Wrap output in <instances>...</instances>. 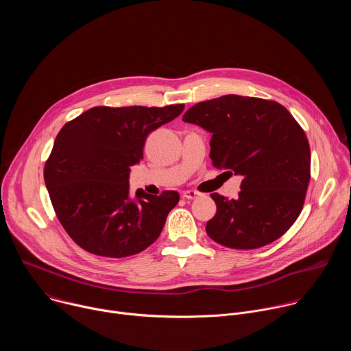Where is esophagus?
Segmentation results:
<instances>
[{"label":"esophagus","mask_w":351,"mask_h":351,"mask_svg":"<svg viewBox=\"0 0 351 351\" xmlns=\"http://www.w3.org/2000/svg\"><path fill=\"white\" fill-rule=\"evenodd\" d=\"M202 195H203V193H199V191H197V190H184V191H183V197H184L186 199H195V198L202 197Z\"/></svg>","instance_id":"obj_1"}]
</instances>
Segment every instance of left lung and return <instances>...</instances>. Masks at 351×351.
Listing matches in <instances>:
<instances>
[{
  "label": "left lung",
  "mask_w": 351,
  "mask_h": 351,
  "mask_svg": "<svg viewBox=\"0 0 351 351\" xmlns=\"http://www.w3.org/2000/svg\"><path fill=\"white\" fill-rule=\"evenodd\" d=\"M182 121L213 134L215 168L243 176L236 199L211 194L217 214L207 234L236 250L285 234L303 210L311 178L310 144L291 114L271 99L228 94L193 106Z\"/></svg>",
  "instance_id": "8db88e82"
}]
</instances>
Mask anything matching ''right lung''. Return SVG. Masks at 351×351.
<instances>
[{
    "mask_svg": "<svg viewBox=\"0 0 351 351\" xmlns=\"http://www.w3.org/2000/svg\"><path fill=\"white\" fill-rule=\"evenodd\" d=\"M183 104L94 107L66 122L44 165L54 211L86 252L110 258L141 253L160 236L179 193H129L130 167L143 160L147 136L173 121Z\"/></svg>",
    "mask_w": 351,
    "mask_h": 351,
    "instance_id": "obj_1",
    "label": "right lung"
}]
</instances>
